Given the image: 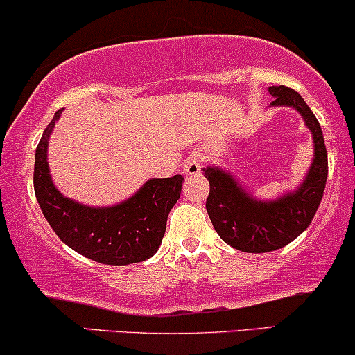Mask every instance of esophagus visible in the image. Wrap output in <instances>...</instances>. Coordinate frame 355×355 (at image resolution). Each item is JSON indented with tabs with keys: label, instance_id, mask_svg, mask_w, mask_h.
Returning <instances> with one entry per match:
<instances>
[{
	"label": "esophagus",
	"instance_id": "obj_1",
	"mask_svg": "<svg viewBox=\"0 0 355 355\" xmlns=\"http://www.w3.org/2000/svg\"><path fill=\"white\" fill-rule=\"evenodd\" d=\"M202 162H205V156H202V154H191V156L186 159L182 169H184V173L189 174V176H196V174L201 173Z\"/></svg>",
	"mask_w": 355,
	"mask_h": 355
}]
</instances>
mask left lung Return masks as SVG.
I'll return each instance as SVG.
<instances>
[{"label": "left lung", "instance_id": "obj_1", "mask_svg": "<svg viewBox=\"0 0 355 355\" xmlns=\"http://www.w3.org/2000/svg\"><path fill=\"white\" fill-rule=\"evenodd\" d=\"M275 101L272 105H288L297 109L313 135V157L304 184L293 194L278 201H254L243 191L230 174L214 167H206L209 181L206 211L221 240L246 253H265L284 248L302 231L309 228L324 196L329 174L327 149L320 124L300 94L285 85L270 87Z\"/></svg>", "mask_w": 355, "mask_h": 355}]
</instances>
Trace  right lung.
<instances>
[{
    "instance_id": "1",
    "label": "right lung",
    "mask_w": 355,
    "mask_h": 355,
    "mask_svg": "<svg viewBox=\"0 0 355 355\" xmlns=\"http://www.w3.org/2000/svg\"><path fill=\"white\" fill-rule=\"evenodd\" d=\"M60 112L43 130L35 154L33 186L43 216L65 245L98 263L130 265L150 258L161 245L184 178L150 179L132 198L112 208H89L62 196L46 162V146Z\"/></svg>"
}]
</instances>
